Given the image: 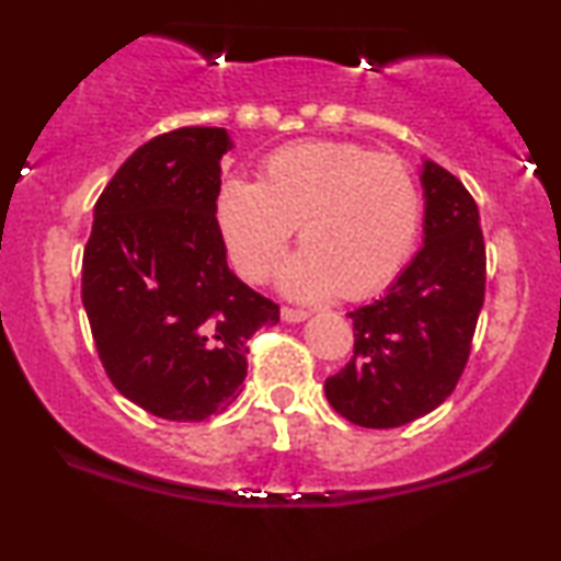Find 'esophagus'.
I'll return each mask as SVG.
<instances>
[{
    "mask_svg": "<svg viewBox=\"0 0 561 561\" xmlns=\"http://www.w3.org/2000/svg\"><path fill=\"white\" fill-rule=\"evenodd\" d=\"M280 317H283V321H304V319H309V311L294 309V306H283Z\"/></svg>",
    "mask_w": 561,
    "mask_h": 561,
    "instance_id": "obj_1",
    "label": "esophagus"
}]
</instances>
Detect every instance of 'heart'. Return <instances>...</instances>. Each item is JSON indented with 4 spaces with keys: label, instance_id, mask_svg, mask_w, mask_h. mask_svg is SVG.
I'll return each mask as SVG.
<instances>
[{
    "label": "heart",
    "instance_id": "b5f03b06",
    "mask_svg": "<svg viewBox=\"0 0 561 561\" xmlns=\"http://www.w3.org/2000/svg\"><path fill=\"white\" fill-rule=\"evenodd\" d=\"M214 214L242 278L265 280L298 225L304 248L283 267V288L298 298L336 290L365 298L411 255L421 191L398 156L357 142L306 140L271 152L260 183L227 179Z\"/></svg>",
    "mask_w": 561,
    "mask_h": 561
}]
</instances>
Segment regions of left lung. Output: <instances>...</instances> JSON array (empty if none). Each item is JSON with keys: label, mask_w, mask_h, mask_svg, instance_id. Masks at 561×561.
Here are the masks:
<instances>
[{"label": "left lung", "mask_w": 561, "mask_h": 561, "mask_svg": "<svg viewBox=\"0 0 561 561\" xmlns=\"http://www.w3.org/2000/svg\"><path fill=\"white\" fill-rule=\"evenodd\" d=\"M424 248L380 301L350 311L355 352L327 380L352 424L396 428L442 405L462 378L485 301V240L465 183L428 160Z\"/></svg>", "instance_id": "8db88e82"}]
</instances>
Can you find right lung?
Listing matches in <instances>:
<instances>
[{"mask_svg":"<svg viewBox=\"0 0 561 561\" xmlns=\"http://www.w3.org/2000/svg\"><path fill=\"white\" fill-rule=\"evenodd\" d=\"M227 129L181 127L129 156L94 206L81 301L114 388L152 416L204 421L248 375V340L278 304L227 265L214 202Z\"/></svg>","mask_w":561,"mask_h":561,"instance_id":"add662e5","label":"right lung"}]
</instances>
